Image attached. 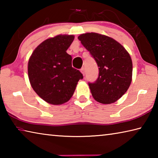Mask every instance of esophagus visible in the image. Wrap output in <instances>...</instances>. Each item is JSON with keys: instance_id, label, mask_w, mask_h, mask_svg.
<instances>
[{"instance_id": "34e87169", "label": "esophagus", "mask_w": 158, "mask_h": 158, "mask_svg": "<svg viewBox=\"0 0 158 158\" xmlns=\"http://www.w3.org/2000/svg\"><path fill=\"white\" fill-rule=\"evenodd\" d=\"M80 71H81V73H82L83 75L84 76V74H85V69H84V68H81V70H80Z\"/></svg>"}]
</instances>
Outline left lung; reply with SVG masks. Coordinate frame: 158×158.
Here are the masks:
<instances>
[{
    "instance_id": "8db88e82",
    "label": "left lung",
    "mask_w": 158,
    "mask_h": 158,
    "mask_svg": "<svg viewBox=\"0 0 158 158\" xmlns=\"http://www.w3.org/2000/svg\"><path fill=\"white\" fill-rule=\"evenodd\" d=\"M78 39L99 67V77L89 85L93 98L111 104L123 95L132 82V61L127 50L111 37L97 33L80 35Z\"/></svg>"
}]
</instances>
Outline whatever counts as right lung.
<instances>
[{
  "mask_svg": "<svg viewBox=\"0 0 158 158\" xmlns=\"http://www.w3.org/2000/svg\"><path fill=\"white\" fill-rule=\"evenodd\" d=\"M73 35H58L45 40L32 53L28 63V79L34 91L53 105H62L73 95L82 74L72 67L66 51Z\"/></svg>",
  "mask_w": 158,
  "mask_h": 158,
  "instance_id": "obj_1",
  "label": "right lung"
}]
</instances>
